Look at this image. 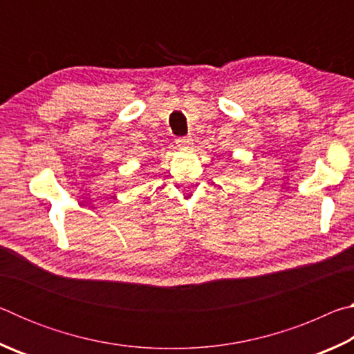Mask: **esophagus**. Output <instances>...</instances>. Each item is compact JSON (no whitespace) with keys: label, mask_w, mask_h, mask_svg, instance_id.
Here are the masks:
<instances>
[{"label":"esophagus","mask_w":354,"mask_h":354,"mask_svg":"<svg viewBox=\"0 0 354 354\" xmlns=\"http://www.w3.org/2000/svg\"><path fill=\"white\" fill-rule=\"evenodd\" d=\"M192 142H194V139H192L190 136H185V137H179V139H176V143L179 147H190Z\"/></svg>","instance_id":"obj_1"}]
</instances>
